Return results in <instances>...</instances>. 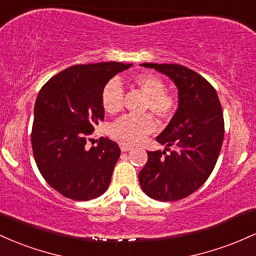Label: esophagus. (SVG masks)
<instances>
[{
    "mask_svg": "<svg viewBox=\"0 0 256 256\" xmlns=\"http://www.w3.org/2000/svg\"><path fill=\"white\" fill-rule=\"evenodd\" d=\"M120 151L122 152H127L132 148L130 145H126V144H120Z\"/></svg>",
    "mask_w": 256,
    "mask_h": 256,
    "instance_id": "esophagus-1",
    "label": "esophagus"
}]
</instances>
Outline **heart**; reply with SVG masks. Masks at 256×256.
I'll list each match as a JSON object with an SVG mask.
<instances>
[{
  "mask_svg": "<svg viewBox=\"0 0 256 256\" xmlns=\"http://www.w3.org/2000/svg\"><path fill=\"white\" fill-rule=\"evenodd\" d=\"M134 83L146 94L144 110H151L160 120H169L176 110V99L166 92L162 78L152 74H140L134 77ZM102 104L106 112L117 114L123 108V90L117 80L106 83L102 93ZM156 128V122L150 114L133 116L126 114L111 124L110 136L126 145H136Z\"/></svg>",
  "mask_w": 256,
  "mask_h": 256,
  "instance_id": "1",
  "label": "heart"
}]
</instances>
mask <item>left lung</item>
Here are the masks:
<instances>
[{"mask_svg":"<svg viewBox=\"0 0 256 256\" xmlns=\"http://www.w3.org/2000/svg\"><path fill=\"white\" fill-rule=\"evenodd\" d=\"M142 66L166 74L175 83L179 105L156 138L166 150L148 152V162L139 173L140 186L154 200H182L206 182L216 164L224 140L219 96L204 77L182 65L144 62ZM170 146L176 150H170Z\"/></svg>","mask_w":256,"mask_h":256,"instance_id":"1","label":"left lung"}]
</instances>
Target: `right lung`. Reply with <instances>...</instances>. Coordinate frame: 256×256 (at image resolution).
<instances>
[{"label":"right lung","instance_id":"add662e5","mask_svg":"<svg viewBox=\"0 0 256 256\" xmlns=\"http://www.w3.org/2000/svg\"><path fill=\"white\" fill-rule=\"evenodd\" d=\"M132 64L74 65L46 83L34 110L31 144L37 168L54 190L74 200L102 196L110 185L120 150L100 138L86 148L94 126L104 120L102 93L106 83Z\"/></svg>","mask_w":256,"mask_h":256}]
</instances>
